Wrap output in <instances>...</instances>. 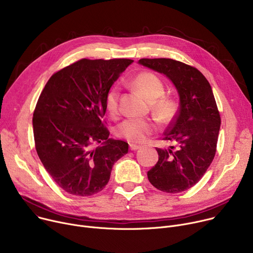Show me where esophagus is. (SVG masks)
Returning a JSON list of instances; mask_svg holds the SVG:
<instances>
[{
  "label": "esophagus",
  "mask_w": 253,
  "mask_h": 253,
  "mask_svg": "<svg viewBox=\"0 0 253 253\" xmlns=\"http://www.w3.org/2000/svg\"><path fill=\"white\" fill-rule=\"evenodd\" d=\"M140 148H141V146L133 145V144H129V150H131V151H135V150H138V149H140Z\"/></svg>",
  "instance_id": "obj_1"
}]
</instances>
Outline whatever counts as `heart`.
Here are the masks:
<instances>
[{"mask_svg": "<svg viewBox=\"0 0 253 253\" xmlns=\"http://www.w3.org/2000/svg\"><path fill=\"white\" fill-rule=\"evenodd\" d=\"M132 87L152 102L153 110L163 122L170 121L176 112V102L170 97L164 96L165 87L160 78L151 72H143L132 80ZM120 92L118 88H111L105 95L104 105L109 115L119 113ZM157 126L151 120L128 119L116 127V135L129 143H143L156 130Z\"/></svg>", "mask_w": 253, "mask_h": 253, "instance_id": "heart-1", "label": "heart"}]
</instances>
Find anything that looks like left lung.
Returning a JSON list of instances; mask_svg holds the SVG:
<instances>
[{
    "label": "left lung",
    "instance_id": "1",
    "mask_svg": "<svg viewBox=\"0 0 253 253\" xmlns=\"http://www.w3.org/2000/svg\"><path fill=\"white\" fill-rule=\"evenodd\" d=\"M139 64L168 77L180 100L163 138L176 147L156 148L159 160L148 179L168 193L184 191L200 181L216 154L221 118L211 87L197 68L175 60L141 59Z\"/></svg>",
    "mask_w": 253,
    "mask_h": 253
}]
</instances>
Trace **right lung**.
Returning <instances> with one entry per match:
<instances>
[{"label":"right lung","mask_w":253,"mask_h":253,"mask_svg":"<svg viewBox=\"0 0 253 253\" xmlns=\"http://www.w3.org/2000/svg\"><path fill=\"white\" fill-rule=\"evenodd\" d=\"M132 62L80 60L54 73L38 98L35 149L54 182L70 194L101 191L113 164L128 151L127 143L108 138L102 118L106 93Z\"/></svg>","instance_id":"1"}]
</instances>
